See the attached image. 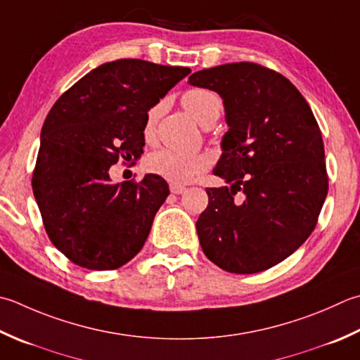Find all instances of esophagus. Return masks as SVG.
<instances>
[{
	"label": "esophagus",
	"mask_w": 360,
	"mask_h": 360,
	"mask_svg": "<svg viewBox=\"0 0 360 360\" xmlns=\"http://www.w3.org/2000/svg\"><path fill=\"white\" fill-rule=\"evenodd\" d=\"M186 187L184 186H181V184H172L170 186V192L172 193H174V195H181V193H184L186 192Z\"/></svg>",
	"instance_id": "obj_1"
}]
</instances>
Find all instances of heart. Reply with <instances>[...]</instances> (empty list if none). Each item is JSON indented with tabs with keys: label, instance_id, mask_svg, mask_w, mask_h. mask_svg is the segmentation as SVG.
Segmentation results:
<instances>
[{
	"label": "heart",
	"instance_id": "b5f03b06",
	"mask_svg": "<svg viewBox=\"0 0 360 360\" xmlns=\"http://www.w3.org/2000/svg\"><path fill=\"white\" fill-rule=\"evenodd\" d=\"M182 105L192 114L202 126L214 124L217 118L221 114V100L217 94L206 89H192L187 90L181 98ZM162 112V103L153 105L146 112L145 118V137L150 140L154 137L158 120ZM209 167V158L202 153H182L164 148L153 153L146 159L148 172L158 174L170 182H188L195 176H198Z\"/></svg>",
	"mask_w": 360,
	"mask_h": 360
}]
</instances>
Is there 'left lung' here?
Segmentation results:
<instances>
[{"label":"left lung","instance_id":"8db88e82","mask_svg":"<svg viewBox=\"0 0 360 360\" xmlns=\"http://www.w3.org/2000/svg\"><path fill=\"white\" fill-rule=\"evenodd\" d=\"M188 84L223 98L229 126L214 174L231 187L206 188L201 248L229 273L269 270L307 240L328 195L319 123L285 76L255 62L201 70Z\"/></svg>","mask_w":360,"mask_h":360}]
</instances>
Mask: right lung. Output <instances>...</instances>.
<instances>
[{"label":"right lung","instance_id":"1","mask_svg":"<svg viewBox=\"0 0 360 360\" xmlns=\"http://www.w3.org/2000/svg\"><path fill=\"white\" fill-rule=\"evenodd\" d=\"M188 73L187 67L142 59L108 62L49 110L32 192L49 240L73 264L115 270L143 248L154 215L170 195L167 181L146 174L140 182L112 184L109 168L140 158L146 112Z\"/></svg>","mask_w":360,"mask_h":360}]
</instances>
